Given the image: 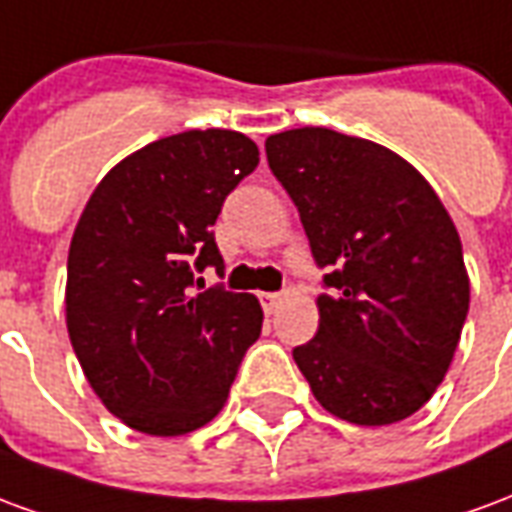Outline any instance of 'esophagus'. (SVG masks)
Returning <instances> with one entry per match:
<instances>
[{"mask_svg":"<svg viewBox=\"0 0 512 512\" xmlns=\"http://www.w3.org/2000/svg\"><path fill=\"white\" fill-rule=\"evenodd\" d=\"M260 304H263V310L271 315V312L282 304V296H279V293H260Z\"/></svg>","mask_w":512,"mask_h":512,"instance_id":"esophagus-1","label":"esophagus"}]
</instances>
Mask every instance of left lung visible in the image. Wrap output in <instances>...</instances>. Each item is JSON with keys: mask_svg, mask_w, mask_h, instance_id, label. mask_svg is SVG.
<instances>
[{"mask_svg": "<svg viewBox=\"0 0 512 512\" xmlns=\"http://www.w3.org/2000/svg\"><path fill=\"white\" fill-rule=\"evenodd\" d=\"M318 266V334L293 348L315 400L354 425H392L428 403L469 312L461 235L439 194L395 150L332 128L266 139Z\"/></svg>", "mask_w": 512, "mask_h": 512, "instance_id": "obj_1", "label": "left lung"}]
</instances>
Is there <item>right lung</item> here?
Returning <instances> with one entry per match:
<instances>
[{"label": "right lung", "instance_id": "obj_1", "mask_svg": "<svg viewBox=\"0 0 512 512\" xmlns=\"http://www.w3.org/2000/svg\"><path fill=\"white\" fill-rule=\"evenodd\" d=\"M260 150L227 128L183 131L109 169L68 249L65 323L84 376L112 414L147 436L208 425L230 395L263 310L252 293H191L224 260L211 227Z\"/></svg>", "mask_w": 512, "mask_h": 512}]
</instances>
